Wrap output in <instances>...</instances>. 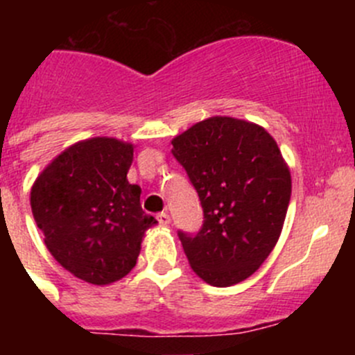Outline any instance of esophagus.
<instances>
[{"label": "esophagus", "instance_id": "esophagus-1", "mask_svg": "<svg viewBox=\"0 0 355 355\" xmlns=\"http://www.w3.org/2000/svg\"><path fill=\"white\" fill-rule=\"evenodd\" d=\"M157 223H159L161 225V227H166V225H170V214H168V213H159V214H157Z\"/></svg>", "mask_w": 355, "mask_h": 355}]
</instances>
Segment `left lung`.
Wrapping results in <instances>:
<instances>
[{"label": "left lung", "instance_id": "left-lung-1", "mask_svg": "<svg viewBox=\"0 0 355 355\" xmlns=\"http://www.w3.org/2000/svg\"><path fill=\"white\" fill-rule=\"evenodd\" d=\"M202 206L196 234L178 230L192 270L206 284L249 278L273 250L287 214L292 180L275 139L259 125L213 116L171 141Z\"/></svg>", "mask_w": 355, "mask_h": 355}]
</instances>
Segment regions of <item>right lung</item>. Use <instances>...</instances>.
<instances>
[{
	"instance_id": "1",
	"label": "right lung",
	"mask_w": 355,
	"mask_h": 355,
	"mask_svg": "<svg viewBox=\"0 0 355 355\" xmlns=\"http://www.w3.org/2000/svg\"><path fill=\"white\" fill-rule=\"evenodd\" d=\"M132 144L108 137L78 142L37 177L31 206L44 244L80 280L108 285L132 271L144 232L157 221L128 184Z\"/></svg>"
}]
</instances>
